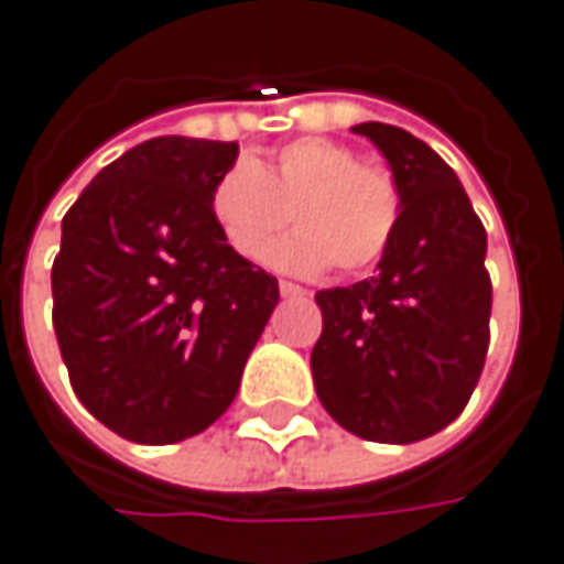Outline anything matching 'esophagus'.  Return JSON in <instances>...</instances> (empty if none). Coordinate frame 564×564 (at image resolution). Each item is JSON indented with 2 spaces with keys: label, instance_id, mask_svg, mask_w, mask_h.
<instances>
[{
  "label": "esophagus",
  "instance_id": "1",
  "mask_svg": "<svg viewBox=\"0 0 564 564\" xmlns=\"http://www.w3.org/2000/svg\"><path fill=\"white\" fill-rule=\"evenodd\" d=\"M279 294L282 297H307V289H301V285H294V282H279Z\"/></svg>",
  "mask_w": 564,
  "mask_h": 564
}]
</instances>
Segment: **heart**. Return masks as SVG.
<instances>
[{
	"label": "heart",
	"mask_w": 564,
	"mask_h": 564,
	"mask_svg": "<svg viewBox=\"0 0 564 564\" xmlns=\"http://www.w3.org/2000/svg\"><path fill=\"white\" fill-rule=\"evenodd\" d=\"M209 213L223 241L241 260L260 263L295 216L299 231L276 246L275 270L360 275L392 245L401 219V187L379 163H364L345 143L301 138L270 160H238L209 191Z\"/></svg>",
	"instance_id": "b5f03b06"
}]
</instances>
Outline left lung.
Listing matches in <instances>:
<instances>
[{
  "label": "left lung",
  "mask_w": 564,
  "mask_h": 564,
  "mask_svg": "<svg viewBox=\"0 0 564 564\" xmlns=\"http://www.w3.org/2000/svg\"><path fill=\"white\" fill-rule=\"evenodd\" d=\"M351 131L386 156L401 187V219L377 275L316 292L314 386L348 433L408 445L455 421L484 373L487 231L436 150L382 121Z\"/></svg>",
  "instance_id": "8db88e82"
}]
</instances>
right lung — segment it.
Masks as SVG:
<instances>
[{"instance_id":"add662e5","label":"right lung","mask_w":564,"mask_h":564,"mask_svg":"<svg viewBox=\"0 0 564 564\" xmlns=\"http://www.w3.org/2000/svg\"><path fill=\"white\" fill-rule=\"evenodd\" d=\"M235 141L153 138L62 219L53 326L80 404L121 440L182 443L238 395L279 282L228 248L209 191Z\"/></svg>"}]
</instances>
